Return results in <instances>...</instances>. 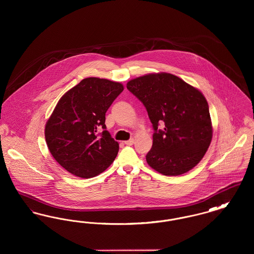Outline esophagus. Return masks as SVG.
Listing matches in <instances>:
<instances>
[{
  "label": "esophagus",
  "instance_id": "esophagus-1",
  "mask_svg": "<svg viewBox=\"0 0 254 254\" xmlns=\"http://www.w3.org/2000/svg\"><path fill=\"white\" fill-rule=\"evenodd\" d=\"M133 143H134V139H129L128 141H126V142H125V144L127 145H132Z\"/></svg>",
  "mask_w": 254,
  "mask_h": 254
}]
</instances>
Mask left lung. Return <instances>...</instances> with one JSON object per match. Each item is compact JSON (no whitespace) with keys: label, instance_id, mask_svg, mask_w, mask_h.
I'll return each instance as SVG.
<instances>
[{"label":"left lung","instance_id":"1","mask_svg":"<svg viewBox=\"0 0 254 254\" xmlns=\"http://www.w3.org/2000/svg\"><path fill=\"white\" fill-rule=\"evenodd\" d=\"M127 88L143 103L154 129L147 164L168 176L193 169L212 139L208 105L201 91L165 72L130 80ZM159 123L164 130L157 128Z\"/></svg>","mask_w":254,"mask_h":254}]
</instances>
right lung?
Returning a JSON list of instances; mask_svg holds the SVG:
<instances>
[{"label": "right lung", "mask_w": 254, "mask_h": 254, "mask_svg": "<svg viewBox=\"0 0 254 254\" xmlns=\"http://www.w3.org/2000/svg\"><path fill=\"white\" fill-rule=\"evenodd\" d=\"M120 83L85 78L58 102L45 128L49 151L73 175L91 178L109 168L119 144L107 130L106 112L120 95Z\"/></svg>", "instance_id": "obj_1"}]
</instances>
